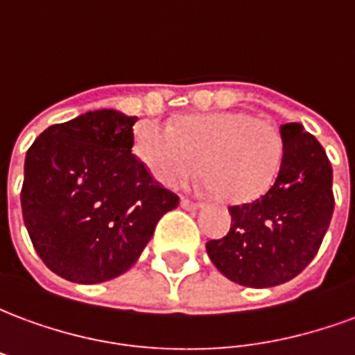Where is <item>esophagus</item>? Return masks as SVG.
I'll list each match as a JSON object with an SVG mask.
<instances>
[{"instance_id":"34e87169","label":"esophagus","mask_w":355,"mask_h":355,"mask_svg":"<svg viewBox=\"0 0 355 355\" xmlns=\"http://www.w3.org/2000/svg\"><path fill=\"white\" fill-rule=\"evenodd\" d=\"M180 205H182V209H188V211H193V209L201 207L200 201H192L188 200V198H182V200H180Z\"/></svg>"}]
</instances>
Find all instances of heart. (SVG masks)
I'll return each mask as SVG.
<instances>
[{"instance_id": "obj_1", "label": "heart", "mask_w": 355, "mask_h": 355, "mask_svg": "<svg viewBox=\"0 0 355 355\" xmlns=\"http://www.w3.org/2000/svg\"><path fill=\"white\" fill-rule=\"evenodd\" d=\"M135 155L163 186L198 169L203 186L224 203H249L274 184L283 157L279 127L241 110L186 114L173 127L142 121L135 129Z\"/></svg>"}]
</instances>
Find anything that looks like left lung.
Masks as SVG:
<instances>
[{"mask_svg": "<svg viewBox=\"0 0 355 355\" xmlns=\"http://www.w3.org/2000/svg\"><path fill=\"white\" fill-rule=\"evenodd\" d=\"M283 157L275 182L259 200L232 205V226L207 241L216 270L245 287H274L304 270L333 216V167L300 123L282 125Z\"/></svg>", "mask_w": 355, "mask_h": 355, "instance_id": "obj_1", "label": "left lung"}]
</instances>
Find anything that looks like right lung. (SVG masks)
Wrapping results in <instances>:
<instances>
[{"instance_id": "1", "label": "right lung", "mask_w": 355, "mask_h": 355, "mask_svg": "<svg viewBox=\"0 0 355 355\" xmlns=\"http://www.w3.org/2000/svg\"><path fill=\"white\" fill-rule=\"evenodd\" d=\"M135 116L94 110L51 125L28 148L22 218L45 266L73 283L127 272L178 205L132 154Z\"/></svg>"}]
</instances>
